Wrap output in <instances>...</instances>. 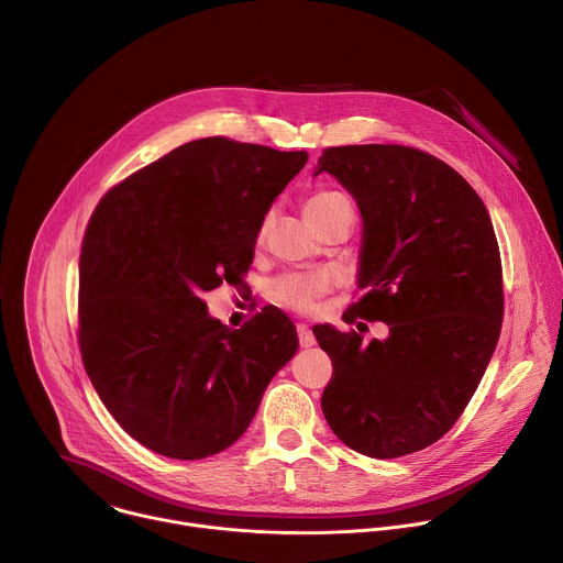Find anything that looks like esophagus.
<instances>
[{
    "label": "esophagus",
    "instance_id": "34e87169",
    "mask_svg": "<svg viewBox=\"0 0 563 563\" xmlns=\"http://www.w3.org/2000/svg\"><path fill=\"white\" fill-rule=\"evenodd\" d=\"M296 331H298V340H300V346H302V349H309V346L316 344V335L311 333V329H309L307 324L300 322V324L296 327Z\"/></svg>",
    "mask_w": 563,
    "mask_h": 563
}]
</instances>
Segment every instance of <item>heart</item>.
Listing matches in <instances>:
<instances>
[{"mask_svg":"<svg viewBox=\"0 0 563 563\" xmlns=\"http://www.w3.org/2000/svg\"><path fill=\"white\" fill-rule=\"evenodd\" d=\"M305 217L313 230H320L342 217L353 219V206L346 195L338 190H322L307 199ZM267 225L269 221H265L263 232L267 230ZM327 289H329V280L320 274H285L272 283L269 294L283 307H289L296 311H311L316 307V300Z\"/></svg>","mask_w":563,"mask_h":563,"instance_id":"1","label":"heart"}]
</instances>
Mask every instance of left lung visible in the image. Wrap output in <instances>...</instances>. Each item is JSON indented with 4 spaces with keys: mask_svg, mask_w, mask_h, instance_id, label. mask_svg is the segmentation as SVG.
I'll return each mask as SVG.
<instances>
[{
    "mask_svg": "<svg viewBox=\"0 0 563 563\" xmlns=\"http://www.w3.org/2000/svg\"><path fill=\"white\" fill-rule=\"evenodd\" d=\"M320 172L362 214V296L342 318L389 327L368 344L355 331L313 327L333 362L322 413L362 455L422 451L457 422L499 340L504 289L490 217L451 165L416 147H327Z\"/></svg>",
    "mask_w": 563,
    "mask_h": 563,
    "instance_id": "obj_1",
    "label": "left lung"
}]
</instances>
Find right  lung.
<instances>
[{
	"label": "right lung",
	"mask_w": 563,
	"mask_h": 563,
	"mask_svg": "<svg viewBox=\"0 0 563 563\" xmlns=\"http://www.w3.org/2000/svg\"><path fill=\"white\" fill-rule=\"evenodd\" d=\"M307 156L197 139L97 206L79 258L81 360L110 416L150 451L203 460L232 446L298 351L278 307L230 329L203 294L250 269L265 214Z\"/></svg>",
	"instance_id": "obj_1"
}]
</instances>
